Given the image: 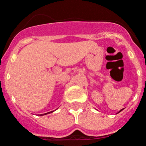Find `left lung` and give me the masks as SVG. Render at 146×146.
<instances>
[{"mask_svg": "<svg viewBox=\"0 0 146 146\" xmlns=\"http://www.w3.org/2000/svg\"><path fill=\"white\" fill-rule=\"evenodd\" d=\"M123 110V109H121V110H119V112H118V113H117V114H118V113H120V112H121V111H122V110Z\"/></svg>", "mask_w": 146, "mask_h": 146, "instance_id": "left-lung-1", "label": "left lung"}]
</instances>
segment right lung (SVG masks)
I'll use <instances>...</instances> for the list:
<instances>
[{"instance_id": "add662e5", "label": "right lung", "mask_w": 146, "mask_h": 146, "mask_svg": "<svg viewBox=\"0 0 146 146\" xmlns=\"http://www.w3.org/2000/svg\"><path fill=\"white\" fill-rule=\"evenodd\" d=\"M53 112H54V110H53V111H51V112H48V113H44V114H40V115H40V116H43V115H47V114L51 113H53Z\"/></svg>"}]
</instances>
